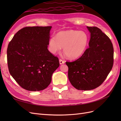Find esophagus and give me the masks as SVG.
Listing matches in <instances>:
<instances>
[{
	"instance_id": "esophagus-1",
	"label": "esophagus",
	"mask_w": 121,
	"mask_h": 121,
	"mask_svg": "<svg viewBox=\"0 0 121 121\" xmlns=\"http://www.w3.org/2000/svg\"><path fill=\"white\" fill-rule=\"evenodd\" d=\"M59 62H60V65H62V64H64L65 63V61L64 60H59Z\"/></svg>"
}]
</instances>
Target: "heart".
Returning <instances> with one entry per match:
<instances>
[{
  "label": "heart",
  "mask_w": 121,
  "mask_h": 121,
  "mask_svg": "<svg viewBox=\"0 0 121 121\" xmlns=\"http://www.w3.org/2000/svg\"><path fill=\"white\" fill-rule=\"evenodd\" d=\"M89 36L83 31L69 30L60 31L56 37L52 36L48 41L49 52L52 54L63 52L70 59L81 56L86 51L89 43Z\"/></svg>",
  "instance_id": "heart-1"
}]
</instances>
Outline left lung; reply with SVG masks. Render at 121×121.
<instances>
[{
	"mask_svg": "<svg viewBox=\"0 0 121 121\" xmlns=\"http://www.w3.org/2000/svg\"><path fill=\"white\" fill-rule=\"evenodd\" d=\"M90 33L89 48L74 61L68 62V78L75 88L90 90L99 86L111 72L113 63L112 44L96 27H87Z\"/></svg>",
	"mask_w": 121,
	"mask_h": 121,
	"instance_id": "obj_1",
	"label": "left lung"
}]
</instances>
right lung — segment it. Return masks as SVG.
I'll use <instances>...</instances> for the list:
<instances>
[{
    "label": "right lung",
    "instance_id": "add662e5",
    "mask_svg": "<svg viewBox=\"0 0 121 121\" xmlns=\"http://www.w3.org/2000/svg\"><path fill=\"white\" fill-rule=\"evenodd\" d=\"M52 26L27 27L14 35L7 49L9 72L23 88L45 89L60 65L58 58L47 49Z\"/></svg>",
    "mask_w": 121,
    "mask_h": 121
}]
</instances>
